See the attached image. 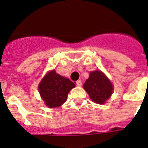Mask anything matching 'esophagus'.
<instances>
[{
  "instance_id": "obj_1",
  "label": "esophagus",
  "mask_w": 148,
  "mask_h": 148,
  "mask_svg": "<svg viewBox=\"0 0 148 148\" xmlns=\"http://www.w3.org/2000/svg\"><path fill=\"white\" fill-rule=\"evenodd\" d=\"M76 84H77V86H82L81 80H77V81L76 82Z\"/></svg>"
}]
</instances>
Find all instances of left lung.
Listing matches in <instances>:
<instances>
[{
	"mask_svg": "<svg viewBox=\"0 0 148 148\" xmlns=\"http://www.w3.org/2000/svg\"><path fill=\"white\" fill-rule=\"evenodd\" d=\"M83 87L89 95L90 98L98 104L104 103L113 92L111 82L100 71L90 72L89 77L86 80Z\"/></svg>",
	"mask_w": 148,
	"mask_h": 148,
	"instance_id": "8db88e82",
	"label": "left lung"
}]
</instances>
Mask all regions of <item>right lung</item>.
<instances>
[{"mask_svg":"<svg viewBox=\"0 0 148 148\" xmlns=\"http://www.w3.org/2000/svg\"><path fill=\"white\" fill-rule=\"evenodd\" d=\"M75 85L69 79L51 71L43 78L38 91L45 103L49 108L58 107L66 101L68 94Z\"/></svg>","mask_w":148,"mask_h":148,"instance_id":"obj_1","label":"right lung"}]
</instances>
